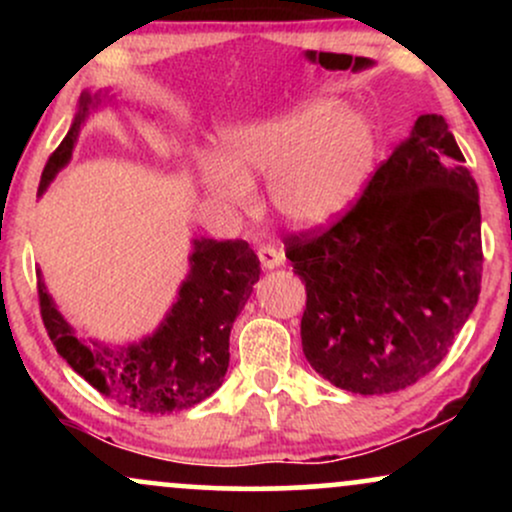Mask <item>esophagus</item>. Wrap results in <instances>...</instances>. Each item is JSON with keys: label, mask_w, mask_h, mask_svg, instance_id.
<instances>
[{"label": "esophagus", "mask_w": 512, "mask_h": 512, "mask_svg": "<svg viewBox=\"0 0 512 512\" xmlns=\"http://www.w3.org/2000/svg\"><path fill=\"white\" fill-rule=\"evenodd\" d=\"M257 257H260L264 269H276L284 264V255H281V250H276L274 245H260Z\"/></svg>", "instance_id": "1"}]
</instances>
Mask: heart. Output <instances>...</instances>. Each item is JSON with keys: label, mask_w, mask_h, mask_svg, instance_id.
Masks as SVG:
<instances>
[{"label": "heart", "mask_w": 512, "mask_h": 512, "mask_svg": "<svg viewBox=\"0 0 512 512\" xmlns=\"http://www.w3.org/2000/svg\"><path fill=\"white\" fill-rule=\"evenodd\" d=\"M373 158L368 122L344 113L334 98H317L228 132L223 158H202L199 175L211 197L245 209L252 204L250 175L269 173L276 214L296 228H322L354 207Z\"/></svg>", "instance_id": "1"}]
</instances>
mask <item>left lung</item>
Segmentation results:
<instances>
[{"label":"left lung","instance_id":"8db88e82","mask_svg":"<svg viewBox=\"0 0 512 512\" xmlns=\"http://www.w3.org/2000/svg\"><path fill=\"white\" fill-rule=\"evenodd\" d=\"M305 281L303 354L356 395L443 361L481 291L479 187L443 115H421L330 228L284 240Z\"/></svg>","mask_w":512,"mask_h":512}]
</instances>
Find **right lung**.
<instances>
[{"label": "right lung", "mask_w": 512, "mask_h": 512, "mask_svg": "<svg viewBox=\"0 0 512 512\" xmlns=\"http://www.w3.org/2000/svg\"><path fill=\"white\" fill-rule=\"evenodd\" d=\"M101 96L81 93L79 113L62 144L52 151L40 175L38 195L48 190L72 158L76 137L88 110ZM260 279V260L245 240H192L190 274L182 281L178 301L163 317L161 327L137 344L115 346L76 337L52 303L38 272V298L43 325L57 354L88 385L117 404L144 414H168L190 409L214 395L228 370V337L252 286Z\"/></svg>", "instance_id": "1"}]
</instances>
